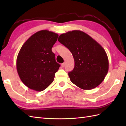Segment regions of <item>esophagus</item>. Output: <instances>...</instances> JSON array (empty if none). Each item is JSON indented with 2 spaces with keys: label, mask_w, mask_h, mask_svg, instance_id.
Masks as SVG:
<instances>
[{
  "label": "esophagus",
  "mask_w": 126,
  "mask_h": 126,
  "mask_svg": "<svg viewBox=\"0 0 126 126\" xmlns=\"http://www.w3.org/2000/svg\"><path fill=\"white\" fill-rule=\"evenodd\" d=\"M65 63H62V67L63 68H64V66H65Z\"/></svg>",
  "instance_id": "obj_1"
}]
</instances>
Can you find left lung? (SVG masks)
I'll return each instance as SVG.
<instances>
[{"mask_svg": "<svg viewBox=\"0 0 126 126\" xmlns=\"http://www.w3.org/2000/svg\"><path fill=\"white\" fill-rule=\"evenodd\" d=\"M58 41L73 56L75 66L68 73L70 81L84 90L92 89L100 85L109 69L108 56L102 47L79 30L62 33Z\"/></svg>", "mask_w": 126, "mask_h": 126, "instance_id": "8db88e82", "label": "left lung"}]
</instances>
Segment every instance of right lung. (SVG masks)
<instances>
[{
    "label": "right lung",
    "mask_w": 126,
    "mask_h": 126,
    "mask_svg": "<svg viewBox=\"0 0 126 126\" xmlns=\"http://www.w3.org/2000/svg\"><path fill=\"white\" fill-rule=\"evenodd\" d=\"M58 34L41 30L32 35L18 53L17 70L21 81L26 87L38 92L52 83L60 64L56 62L53 45Z\"/></svg>",
    "instance_id": "add662e5"
}]
</instances>
